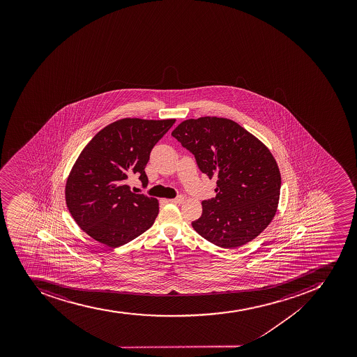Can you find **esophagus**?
I'll use <instances>...</instances> for the list:
<instances>
[{
    "instance_id": "34e87169",
    "label": "esophagus",
    "mask_w": 357,
    "mask_h": 357,
    "mask_svg": "<svg viewBox=\"0 0 357 357\" xmlns=\"http://www.w3.org/2000/svg\"><path fill=\"white\" fill-rule=\"evenodd\" d=\"M169 202L174 203V204H181L183 202V196L179 195L177 197H174V199H169Z\"/></svg>"
}]
</instances>
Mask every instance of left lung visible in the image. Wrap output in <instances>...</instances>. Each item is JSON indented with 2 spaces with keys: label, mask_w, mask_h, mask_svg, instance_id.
Returning a JSON list of instances; mask_svg holds the SVG:
<instances>
[{
  "label": "left lung",
  "mask_w": 357,
  "mask_h": 357,
  "mask_svg": "<svg viewBox=\"0 0 357 357\" xmlns=\"http://www.w3.org/2000/svg\"><path fill=\"white\" fill-rule=\"evenodd\" d=\"M199 170L217 179L215 197L202 202L192 226L205 240L234 249L256 238L278 210L281 174L269 149L234 121L205 116L183 121L171 133Z\"/></svg>",
  "instance_id": "1"
}]
</instances>
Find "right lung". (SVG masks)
<instances>
[{
  "label": "right lung",
  "mask_w": 357,
  "mask_h": 357,
  "mask_svg": "<svg viewBox=\"0 0 357 357\" xmlns=\"http://www.w3.org/2000/svg\"><path fill=\"white\" fill-rule=\"evenodd\" d=\"M174 122L123 119L100 130L84 147L67 179L66 203L89 236L119 248L152 227L158 199L135 194L126 183L137 176L147 186L149 155Z\"/></svg>",
  "instance_id": "obj_1"
}]
</instances>
